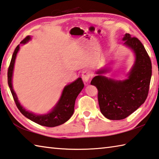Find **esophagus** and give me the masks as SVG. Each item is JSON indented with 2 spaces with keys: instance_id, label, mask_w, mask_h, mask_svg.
Instances as JSON below:
<instances>
[{
  "instance_id": "obj_1",
  "label": "esophagus",
  "mask_w": 159,
  "mask_h": 159,
  "mask_svg": "<svg viewBox=\"0 0 159 159\" xmlns=\"http://www.w3.org/2000/svg\"><path fill=\"white\" fill-rule=\"evenodd\" d=\"M90 76H91V74H89V72L88 71L85 70L82 72V79L83 81L85 83L88 82L89 78H90Z\"/></svg>"
}]
</instances>
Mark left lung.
Instances as JSON below:
<instances>
[{"instance_id": "left-lung-1", "label": "left lung", "mask_w": 159, "mask_h": 159, "mask_svg": "<svg viewBox=\"0 0 159 159\" xmlns=\"http://www.w3.org/2000/svg\"><path fill=\"white\" fill-rule=\"evenodd\" d=\"M123 45L134 55V62L125 80L103 76L111 68L104 66L96 71L97 76L90 84L98 89L101 112L108 120H120L127 117L145 102L152 77V62L142 43L136 37L126 33Z\"/></svg>"}]
</instances>
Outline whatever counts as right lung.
Instances as JSON below:
<instances>
[{"instance_id": "obj_1", "label": "right lung", "mask_w": 159, "mask_h": 159, "mask_svg": "<svg viewBox=\"0 0 159 159\" xmlns=\"http://www.w3.org/2000/svg\"><path fill=\"white\" fill-rule=\"evenodd\" d=\"M30 39L31 37L28 36L22 42H21L20 44H26ZM19 49L20 44L17 46L14 51L7 72L8 85H9L17 108L25 117L39 125L48 126V127H54V126L62 125V124L67 122L73 115L74 111L75 101H76L78 95L84 88V84H83L81 78H78L76 80L65 86L62 89L60 99L56 103V105L47 113L36 114L28 111L19 102L12 85L14 63H15L16 57Z\"/></svg>"}]
</instances>
